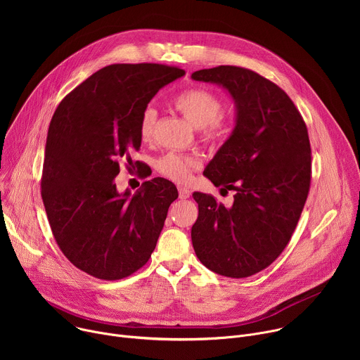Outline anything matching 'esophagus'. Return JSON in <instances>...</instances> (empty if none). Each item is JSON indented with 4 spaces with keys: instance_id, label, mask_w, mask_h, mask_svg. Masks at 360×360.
<instances>
[{
    "instance_id": "34e87169",
    "label": "esophagus",
    "mask_w": 360,
    "mask_h": 360,
    "mask_svg": "<svg viewBox=\"0 0 360 360\" xmlns=\"http://www.w3.org/2000/svg\"><path fill=\"white\" fill-rule=\"evenodd\" d=\"M178 192H179V198L181 199H188L189 196H191V191L188 189V188H184V186H179V189H178Z\"/></svg>"
}]
</instances>
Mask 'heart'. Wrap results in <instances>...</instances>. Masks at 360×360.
Segmentation results:
<instances>
[{"label": "heart", "mask_w": 360, "mask_h": 360, "mask_svg": "<svg viewBox=\"0 0 360 360\" xmlns=\"http://www.w3.org/2000/svg\"><path fill=\"white\" fill-rule=\"evenodd\" d=\"M175 108L196 128H203V132L214 136L224 129V118L219 115L222 110L221 99L205 88H191L181 92L174 99ZM157 111L146 108L139 121V135L143 141L153 136ZM199 167V160L192 155L169 152L158 161L161 174L175 182H186L193 169Z\"/></svg>", "instance_id": "obj_1"}]
</instances>
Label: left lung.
<instances>
[{
    "label": "left lung",
    "instance_id": "1",
    "mask_svg": "<svg viewBox=\"0 0 360 360\" xmlns=\"http://www.w3.org/2000/svg\"><path fill=\"white\" fill-rule=\"evenodd\" d=\"M191 78L219 85L235 104L233 129L203 171L235 191L233 203L195 192L192 245L212 272L248 278L278 258L296 228L311 185L309 136L286 92L259 74L221 65Z\"/></svg>",
    "mask_w": 360,
    "mask_h": 360
}]
</instances>
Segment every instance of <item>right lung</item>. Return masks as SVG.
Segmentation results:
<instances>
[{
  "instance_id": "right-lung-1",
  "label": "right lung",
  "mask_w": 360,
  "mask_h": 360,
  "mask_svg": "<svg viewBox=\"0 0 360 360\" xmlns=\"http://www.w3.org/2000/svg\"><path fill=\"white\" fill-rule=\"evenodd\" d=\"M184 70L160 64L101 68L58 105L45 143L41 195L54 238L78 269L105 281L142 268L157 246L176 186L164 178L118 192L120 161L141 146L150 99Z\"/></svg>"
}]
</instances>
